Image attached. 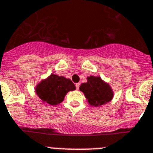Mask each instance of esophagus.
<instances>
[{
	"label": "esophagus",
	"instance_id": "obj_1",
	"mask_svg": "<svg viewBox=\"0 0 153 153\" xmlns=\"http://www.w3.org/2000/svg\"><path fill=\"white\" fill-rule=\"evenodd\" d=\"M79 85H80V84H79V83H76V90H79Z\"/></svg>",
	"mask_w": 153,
	"mask_h": 153
}]
</instances>
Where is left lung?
<instances>
[{
	"label": "left lung",
	"instance_id": "8db88e82",
	"mask_svg": "<svg viewBox=\"0 0 153 153\" xmlns=\"http://www.w3.org/2000/svg\"><path fill=\"white\" fill-rule=\"evenodd\" d=\"M79 91L84 94L87 102L92 106H101L113 98L114 93L109 84L103 81L100 76H90L87 83H82Z\"/></svg>",
	"mask_w": 153,
	"mask_h": 153
}]
</instances>
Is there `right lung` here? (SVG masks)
<instances>
[{
    "label": "right lung",
    "instance_id": "right-lung-1",
    "mask_svg": "<svg viewBox=\"0 0 153 153\" xmlns=\"http://www.w3.org/2000/svg\"><path fill=\"white\" fill-rule=\"evenodd\" d=\"M76 87L71 79L64 76L51 74L36 86V92L43 102L50 105L60 104L69 91H74Z\"/></svg>",
    "mask_w": 153,
    "mask_h": 153
}]
</instances>
